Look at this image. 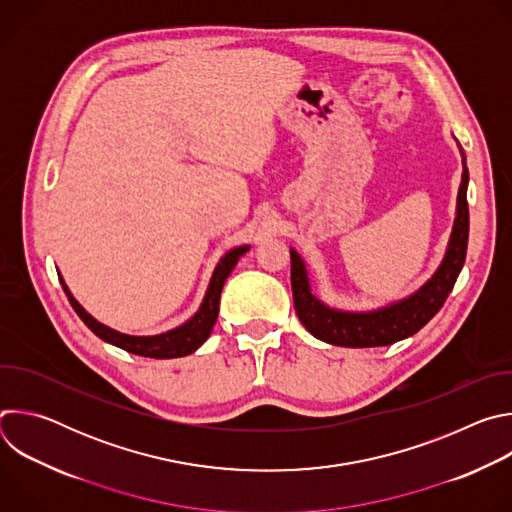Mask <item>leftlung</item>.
I'll list each match as a JSON object with an SVG mask.
<instances>
[{
    "label": "left lung",
    "instance_id": "obj_1",
    "mask_svg": "<svg viewBox=\"0 0 512 512\" xmlns=\"http://www.w3.org/2000/svg\"><path fill=\"white\" fill-rule=\"evenodd\" d=\"M460 148V143H458ZM462 154V184L458 190L456 218L452 235L448 241L446 255L435 269V273L415 291V294L393 302L389 306L369 312H346L326 306L314 291L308 275V267L296 249H289L291 255V291H294V306L304 328L322 342L346 348H371L387 346L403 338L413 336L421 330L440 308L464 267L470 231L468 212V168L466 156Z\"/></svg>",
    "mask_w": 512,
    "mask_h": 512
}]
</instances>
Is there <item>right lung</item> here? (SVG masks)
Instances as JSON below:
<instances>
[{
	"label": "right lung",
	"instance_id": "add662e5",
	"mask_svg": "<svg viewBox=\"0 0 512 512\" xmlns=\"http://www.w3.org/2000/svg\"><path fill=\"white\" fill-rule=\"evenodd\" d=\"M249 251V245H241V247H235L231 251H227L221 261L216 263L214 271H212V277H210V283L206 287V294H204V300L198 308V312L186 320L182 326L178 328H172L168 332H162V334H156V336H131V334H123V332H117L105 324H101L99 320H95L77 300L75 296L70 294L68 285L64 283L62 275H58L60 283H62V289L64 294L70 302V306L75 308V312L79 314V318L91 328V332H95L101 340L117 346V348H123L131 354H137V356H148V358H180V356H186V354H192L194 350H198L206 338L210 336L212 332V326L216 322V316H218V304H221V291H223V285L227 281V277L231 275V271L235 269L237 261Z\"/></svg>",
	"mask_w": 512,
	"mask_h": 512
}]
</instances>
